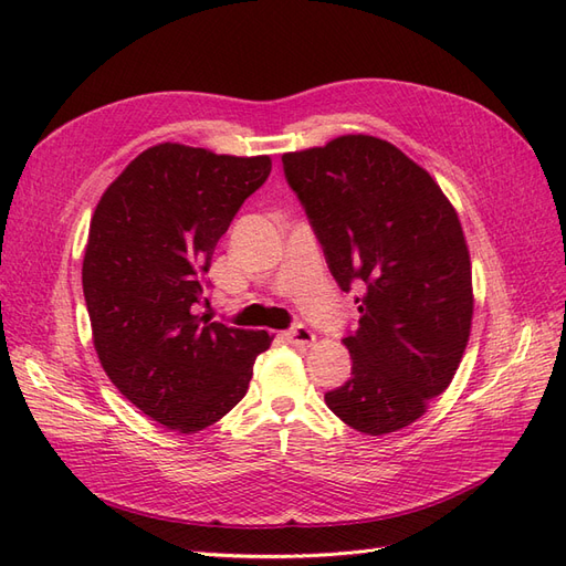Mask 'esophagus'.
<instances>
[{
    "label": "esophagus",
    "instance_id": "esophagus-1",
    "mask_svg": "<svg viewBox=\"0 0 566 566\" xmlns=\"http://www.w3.org/2000/svg\"><path fill=\"white\" fill-rule=\"evenodd\" d=\"M285 339L295 347H312L316 342V335L310 328H306V325H295V328H290L285 333Z\"/></svg>",
    "mask_w": 566,
    "mask_h": 566
}]
</instances>
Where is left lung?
I'll return each mask as SVG.
<instances>
[{
  "label": "left lung",
  "mask_w": 566,
  "mask_h": 566,
  "mask_svg": "<svg viewBox=\"0 0 566 566\" xmlns=\"http://www.w3.org/2000/svg\"><path fill=\"white\" fill-rule=\"evenodd\" d=\"M283 167L337 285L361 290L358 328L342 339L352 380L325 403L356 432H399L451 385L470 339L472 262L458 212L424 167L378 136L283 153Z\"/></svg>",
  "instance_id": "left-lung-1"
}]
</instances>
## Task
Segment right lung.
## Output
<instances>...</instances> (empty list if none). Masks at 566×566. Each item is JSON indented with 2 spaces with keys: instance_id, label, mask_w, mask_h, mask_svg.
<instances>
[{
  "instance_id": "add662e5",
  "label": "right lung",
  "mask_w": 566,
  "mask_h": 566,
  "mask_svg": "<svg viewBox=\"0 0 566 566\" xmlns=\"http://www.w3.org/2000/svg\"><path fill=\"white\" fill-rule=\"evenodd\" d=\"M269 172V156L165 142L139 153L92 214L82 287L94 349L119 394L167 430L224 418L271 347L266 331L196 314L219 238Z\"/></svg>"
}]
</instances>
